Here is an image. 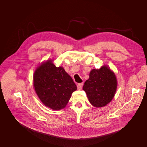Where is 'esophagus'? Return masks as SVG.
Returning <instances> with one entry per match:
<instances>
[{
    "instance_id": "34e87169",
    "label": "esophagus",
    "mask_w": 147,
    "mask_h": 147,
    "mask_svg": "<svg viewBox=\"0 0 147 147\" xmlns=\"http://www.w3.org/2000/svg\"><path fill=\"white\" fill-rule=\"evenodd\" d=\"M82 87H83V83H78V84H77V88H78V90H82Z\"/></svg>"
}]
</instances>
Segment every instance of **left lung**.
Returning <instances> with one entry per match:
<instances>
[{
	"mask_svg": "<svg viewBox=\"0 0 147 147\" xmlns=\"http://www.w3.org/2000/svg\"><path fill=\"white\" fill-rule=\"evenodd\" d=\"M117 88L115 75L107 67L103 66L91 71L90 78L84 83L83 90L93 106L102 107L112 100Z\"/></svg>",
	"mask_w": 147,
	"mask_h": 147,
	"instance_id": "obj_1",
	"label": "left lung"
}]
</instances>
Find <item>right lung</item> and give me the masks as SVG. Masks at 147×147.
<instances>
[{"mask_svg":"<svg viewBox=\"0 0 147 147\" xmlns=\"http://www.w3.org/2000/svg\"><path fill=\"white\" fill-rule=\"evenodd\" d=\"M34 86L43 104L53 110L64 109L72 93L77 90L72 78L64 69L51 61L38 67L34 75Z\"/></svg>","mask_w":147,"mask_h":147,"instance_id":"add662e5","label":"right lung"}]
</instances>
